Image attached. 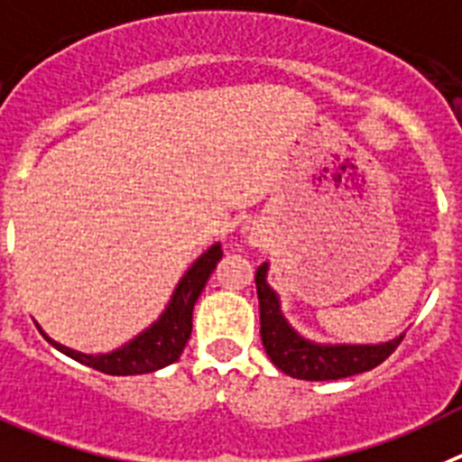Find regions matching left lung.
<instances>
[{"mask_svg":"<svg viewBox=\"0 0 462 462\" xmlns=\"http://www.w3.org/2000/svg\"><path fill=\"white\" fill-rule=\"evenodd\" d=\"M269 262L255 273L260 299V336L269 359L285 375L297 380H340L380 365L401 345L402 336L386 343H318L294 329L282 313L276 290L267 282Z\"/></svg>","mask_w":462,"mask_h":462,"instance_id":"8db88e82","label":"left lung"}]
</instances>
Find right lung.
<instances>
[{
	"instance_id": "add662e5",
	"label": "right lung",
	"mask_w": 462,
	"mask_h": 462,
	"mask_svg": "<svg viewBox=\"0 0 462 462\" xmlns=\"http://www.w3.org/2000/svg\"><path fill=\"white\" fill-rule=\"evenodd\" d=\"M221 257L223 248L216 241L186 269V273L177 282V288H174L163 313L153 319L147 329L140 331L135 338L124 343L117 350L107 352V355H101V352L98 355H85V352L70 350L66 345L50 338L39 324L36 327L43 334V338L52 343V347L64 352L70 359L89 365V368L106 373V375H144V373L161 371L165 365L174 364L181 356V352H184L186 343L190 338V331H193L195 301H198V297L205 290L207 281H209L216 264L221 262Z\"/></svg>"
}]
</instances>
